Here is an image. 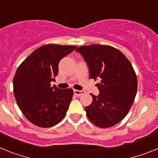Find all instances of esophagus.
Segmentation results:
<instances>
[{
	"mask_svg": "<svg viewBox=\"0 0 158 158\" xmlns=\"http://www.w3.org/2000/svg\"><path fill=\"white\" fill-rule=\"evenodd\" d=\"M74 94L76 96H81L82 94H85L84 90H74Z\"/></svg>",
	"mask_w": 158,
	"mask_h": 158,
	"instance_id": "1",
	"label": "esophagus"
}]
</instances>
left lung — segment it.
Returning a JSON list of instances; mask_svg holds the SVG:
<instances>
[{"instance_id": "left-lung-1", "label": "left lung", "mask_w": 158, "mask_h": 158, "mask_svg": "<svg viewBox=\"0 0 158 158\" xmlns=\"http://www.w3.org/2000/svg\"><path fill=\"white\" fill-rule=\"evenodd\" d=\"M87 63L90 78L100 80L99 94H91L92 103L85 107L91 123L101 128L113 127L130 110L138 89L132 65L120 51L107 45L81 46L76 49Z\"/></svg>"}]
</instances>
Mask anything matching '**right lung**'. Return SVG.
<instances>
[{"label": "right lung", "mask_w": 158, "mask_h": 158, "mask_svg": "<svg viewBox=\"0 0 158 158\" xmlns=\"http://www.w3.org/2000/svg\"><path fill=\"white\" fill-rule=\"evenodd\" d=\"M75 46L47 44L35 49L16 70L13 79L16 101L24 115L40 127H51L64 118L73 90L53 86L59 63L72 52Z\"/></svg>", "instance_id": "1"}]
</instances>
